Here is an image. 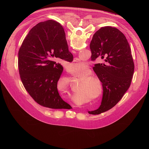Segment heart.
I'll return each mask as SVG.
<instances>
[{"label":"heart","instance_id":"1","mask_svg":"<svg viewBox=\"0 0 149 149\" xmlns=\"http://www.w3.org/2000/svg\"><path fill=\"white\" fill-rule=\"evenodd\" d=\"M72 66L75 70L83 71L87 69V64L84 62L79 61L73 63ZM93 74V73L91 70L88 69L87 71L82 73L78 77V78H82V81L80 82L79 84L78 90L90 96L94 95L97 91L98 93H101L103 90L101 80L97 77L92 75Z\"/></svg>","mask_w":149,"mask_h":149}]
</instances>
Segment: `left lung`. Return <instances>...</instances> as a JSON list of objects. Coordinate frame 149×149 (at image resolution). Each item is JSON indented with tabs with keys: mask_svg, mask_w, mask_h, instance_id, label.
Returning <instances> with one entry per match:
<instances>
[{
	"mask_svg": "<svg viewBox=\"0 0 149 149\" xmlns=\"http://www.w3.org/2000/svg\"><path fill=\"white\" fill-rule=\"evenodd\" d=\"M58 37L66 42L65 33L61 24L55 21ZM91 60L105 58V63H96L93 70L101 80L103 95L101 105L90 114L107 111L121 99L130 86L134 71L131 49L124 35L111 26L101 28L93 35L90 43Z\"/></svg>",
	"mask_w": 149,
	"mask_h": 149,
	"instance_id": "obj_1",
	"label": "left lung"
}]
</instances>
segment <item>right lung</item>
Listing matches in <instances>:
<instances>
[{
  "label": "right lung",
  "mask_w": 149,
  "mask_h": 149,
  "mask_svg": "<svg viewBox=\"0 0 149 149\" xmlns=\"http://www.w3.org/2000/svg\"><path fill=\"white\" fill-rule=\"evenodd\" d=\"M71 62L67 42L58 37L55 21L38 24L29 32L18 52L20 77L24 86L39 105L52 109H71L60 97L57 82L63 67L55 59Z\"/></svg>",
  "instance_id": "obj_1"
}]
</instances>
